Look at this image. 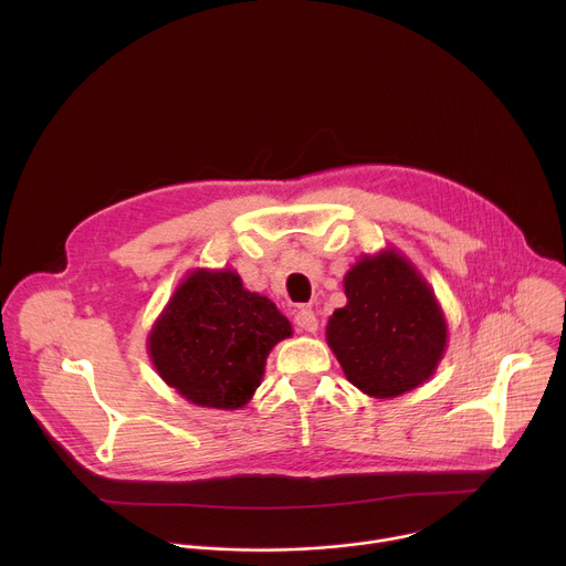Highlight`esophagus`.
<instances>
[{"instance_id":"34e87169","label":"esophagus","mask_w":566,"mask_h":566,"mask_svg":"<svg viewBox=\"0 0 566 566\" xmlns=\"http://www.w3.org/2000/svg\"><path fill=\"white\" fill-rule=\"evenodd\" d=\"M295 325L302 329V332H306V334H315L317 332V317H315V313L311 311V308H300L297 313H295Z\"/></svg>"}]
</instances>
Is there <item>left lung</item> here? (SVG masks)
<instances>
[{"label": "left lung", "instance_id": "obj_1", "mask_svg": "<svg viewBox=\"0 0 566 566\" xmlns=\"http://www.w3.org/2000/svg\"><path fill=\"white\" fill-rule=\"evenodd\" d=\"M347 304L327 325V345L347 380L371 398H396L430 380L448 347L446 313L419 269L387 247L345 275Z\"/></svg>", "mask_w": 566, "mask_h": 566}]
</instances>
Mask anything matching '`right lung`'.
<instances>
[{
	"label": "right lung",
	"instance_id": "right-lung-1",
	"mask_svg": "<svg viewBox=\"0 0 566 566\" xmlns=\"http://www.w3.org/2000/svg\"><path fill=\"white\" fill-rule=\"evenodd\" d=\"M293 334L286 315L232 269L190 271L147 334V354L192 406L239 410L264 378L271 349Z\"/></svg>",
	"mask_w": 566,
	"mask_h": 566
}]
</instances>
